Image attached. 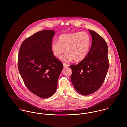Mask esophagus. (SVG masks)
Here are the masks:
<instances>
[{"label": "esophagus", "mask_w": 127, "mask_h": 127, "mask_svg": "<svg viewBox=\"0 0 127 127\" xmlns=\"http://www.w3.org/2000/svg\"><path fill=\"white\" fill-rule=\"evenodd\" d=\"M63 66H64V67H66L69 66V65L66 64V63H63Z\"/></svg>", "instance_id": "esophagus-1"}]
</instances>
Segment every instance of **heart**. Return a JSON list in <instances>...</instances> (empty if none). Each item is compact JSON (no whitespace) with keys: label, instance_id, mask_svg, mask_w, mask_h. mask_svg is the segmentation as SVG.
I'll return each instance as SVG.
<instances>
[{"label":"heart","instance_id":"heart-1","mask_svg":"<svg viewBox=\"0 0 127 127\" xmlns=\"http://www.w3.org/2000/svg\"><path fill=\"white\" fill-rule=\"evenodd\" d=\"M91 46V38L86 32L61 34L58 36V42L51 44V49L56 58L61 57L65 49L66 53L62 60L67 62L74 60L77 62L84 60L88 54Z\"/></svg>","mask_w":127,"mask_h":127}]
</instances>
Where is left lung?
Returning <instances> with one entry per match:
<instances>
[{
    "instance_id": "left-lung-1",
    "label": "left lung",
    "mask_w": 127,
    "mask_h": 127,
    "mask_svg": "<svg viewBox=\"0 0 127 127\" xmlns=\"http://www.w3.org/2000/svg\"><path fill=\"white\" fill-rule=\"evenodd\" d=\"M92 44L88 54L77 65H70L71 81L76 91L87 96L97 91L102 86L109 67L107 44L96 32L89 30Z\"/></svg>"
}]
</instances>
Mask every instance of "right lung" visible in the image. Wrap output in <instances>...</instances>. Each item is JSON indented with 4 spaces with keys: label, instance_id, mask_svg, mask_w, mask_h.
I'll list each match as a JSON object with an SVG mask.
<instances>
[{
    "label": "right lung",
    "instance_id": "add662e5",
    "mask_svg": "<svg viewBox=\"0 0 127 127\" xmlns=\"http://www.w3.org/2000/svg\"><path fill=\"white\" fill-rule=\"evenodd\" d=\"M55 34L52 30L36 32L22 43L18 53V70L25 84L32 93L43 98L55 93L63 68L51 49Z\"/></svg>",
    "mask_w": 127,
    "mask_h": 127
}]
</instances>
